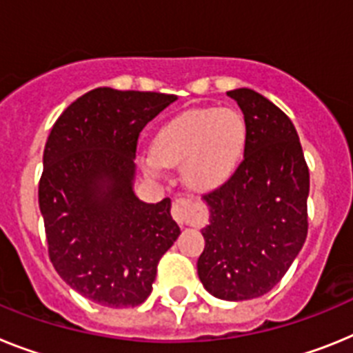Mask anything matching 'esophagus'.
Here are the masks:
<instances>
[{
	"label": "esophagus",
	"instance_id": "34e87169",
	"mask_svg": "<svg viewBox=\"0 0 353 353\" xmlns=\"http://www.w3.org/2000/svg\"><path fill=\"white\" fill-rule=\"evenodd\" d=\"M199 211H201L199 210V204L192 201V199L177 197L172 202V216L179 225H185V223H190L192 220L199 219L201 216Z\"/></svg>",
	"mask_w": 353,
	"mask_h": 353
}]
</instances>
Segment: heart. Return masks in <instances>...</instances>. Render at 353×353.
<instances>
[{
  "label": "heart",
  "mask_w": 353,
  "mask_h": 353,
  "mask_svg": "<svg viewBox=\"0 0 353 353\" xmlns=\"http://www.w3.org/2000/svg\"><path fill=\"white\" fill-rule=\"evenodd\" d=\"M249 128L231 108H194L165 122L154 134L152 151L140 154L149 176L181 167L190 188L210 192L228 183L243 161Z\"/></svg>",
  "instance_id": "1"
}]
</instances>
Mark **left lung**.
Listing matches in <instances>:
<instances>
[{
  "mask_svg": "<svg viewBox=\"0 0 353 353\" xmlns=\"http://www.w3.org/2000/svg\"><path fill=\"white\" fill-rule=\"evenodd\" d=\"M249 128L234 176L204 195L210 223L197 261L202 286L240 302L268 293L307 236L309 168L286 113L250 88L229 90Z\"/></svg>",
  "mask_w": 353,
  "mask_h": 353,
  "instance_id": "obj_1",
  "label": "left lung"
}]
</instances>
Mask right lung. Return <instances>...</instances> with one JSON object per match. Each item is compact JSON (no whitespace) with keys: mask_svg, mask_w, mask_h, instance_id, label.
<instances>
[{"mask_svg":"<svg viewBox=\"0 0 353 353\" xmlns=\"http://www.w3.org/2000/svg\"><path fill=\"white\" fill-rule=\"evenodd\" d=\"M176 99L94 88L69 104L49 133L39 183L49 259L96 304H142L159 259L181 234L170 199L147 204L133 190L140 131Z\"/></svg>","mask_w":353,"mask_h":353,"instance_id":"obj_1","label":"right lung"}]
</instances>
